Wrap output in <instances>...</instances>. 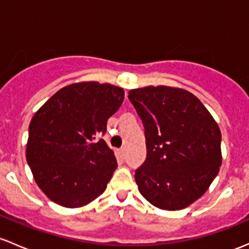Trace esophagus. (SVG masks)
I'll return each instance as SVG.
<instances>
[{
    "label": "esophagus",
    "mask_w": 249,
    "mask_h": 249,
    "mask_svg": "<svg viewBox=\"0 0 249 249\" xmlns=\"http://www.w3.org/2000/svg\"><path fill=\"white\" fill-rule=\"evenodd\" d=\"M118 153H119V156L122 159H125V156H126V150H125V148H122Z\"/></svg>",
    "instance_id": "34e87169"
}]
</instances>
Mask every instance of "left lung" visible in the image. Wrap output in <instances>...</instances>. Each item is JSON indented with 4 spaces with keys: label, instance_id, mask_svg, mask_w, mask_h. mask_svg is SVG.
Masks as SVG:
<instances>
[{
    "label": "left lung",
    "instance_id": "1",
    "mask_svg": "<svg viewBox=\"0 0 249 249\" xmlns=\"http://www.w3.org/2000/svg\"><path fill=\"white\" fill-rule=\"evenodd\" d=\"M144 125L146 159L135 173L141 195L162 210L199 199L222 164L221 130L192 93L168 86L129 91Z\"/></svg>",
    "mask_w": 249,
    "mask_h": 249
}]
</instances>
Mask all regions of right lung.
Wrapping results in <instances>:
<instances>
[{"mask_svg": "<svg viewBox=\"0 0 249 249\" xmlns=\"http://www.w3.org/2000/svg\"><path fill=\"white\" fill-rule=\"evenodd\" d=\"M124 101V89L95 81L65 86L33 116L26 160L44 195L81 208L103 195L117 160L100 135Z\"/></svg>", "mask_w": 249, "mask_h": 249, "instance_id": "1", "label": "right lung"}]
</instances>
